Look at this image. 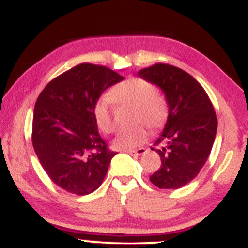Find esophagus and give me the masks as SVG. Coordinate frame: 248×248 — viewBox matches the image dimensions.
I'll use <instances>...</instances> for the list:
<instances>
[{
    "mask_svg": "<svg viewBox=\"0 0 248 248\" xmlns=\"http://www.w3.org/2000/svg\"><path fill=\"white\" fill-rule=\"evenodd\" d=\"M125 152H127V154L130 155H144L146 152V149H144V147H140V149L138 150H124Z\"/></svg>",
    "mask_w": 248,
    "mask_h": 248,
    "instance_id": "1",
    "label": "esophagus"
}]
</instances>
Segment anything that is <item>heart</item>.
<instances>
[{
    "label": "heart",
    "instance_id": "1",
    "mask_svg": "<svg viewBox=\"0 0 248 248\" xmlns=\"http://www.w3.org/2000/svg\"><path fill=\"white\" fill-rule=\"evenodd\" d=\"M107 96L108 99H98L93 109L94 123L102 132L111 133L115 129L113 109L109 100L117 107L132 108L131 123L136 125L119 132L113 139V146L118 150H133L141 145L147 138L145 125L152 131H157L168 121V96L145 78L130 77L111 88Z\"/></svg>",
    "mask_w": 248,
    "mask_h": 248
}]
</instances>
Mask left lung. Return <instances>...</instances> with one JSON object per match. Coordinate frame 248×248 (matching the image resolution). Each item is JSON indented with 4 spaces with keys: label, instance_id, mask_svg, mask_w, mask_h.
I'll use <instances>...</instances> for the list:
<instances>
[{
    "label": "left lung",
    "instance_id": "8db88e82",
    "mask_svg": "<svg viewBox=\"0 0 248 248\" xmlns=\"http://www.w3.org/2000/svg\"><path fill=\"white\" fill-rule=\"evenodd\" d=\"M138 75L157 84L170 103L165 129L155 143L161 165L150 182L159 188L183 187L198 176L212 150L218 125L212 102L204 88L177 66L157 63Z\"/></svg>",
    "mask_w": 248,
    "mask_h": 248
}]
</instances>
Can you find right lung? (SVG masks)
Segmentation results:
<instances>
[{
	"label": "right lung",
	"mask_w": 248,
	"mask_h": 248,
	"mask_svg": "<svg viewBox=\"0 0 248 248\" xmlns=\"http://www.w3.org/2000/svg\"><path fill=\"white\" fill-rule=\"evenodd\" d=\"M124 77L104 65L80 63L46 84L36 101L31 140L51 182L77 196L101 186L116 155L93 116L99 96Z\"/></svg>",
	"instance_id": "right-lung-1"
}]
</instances>
